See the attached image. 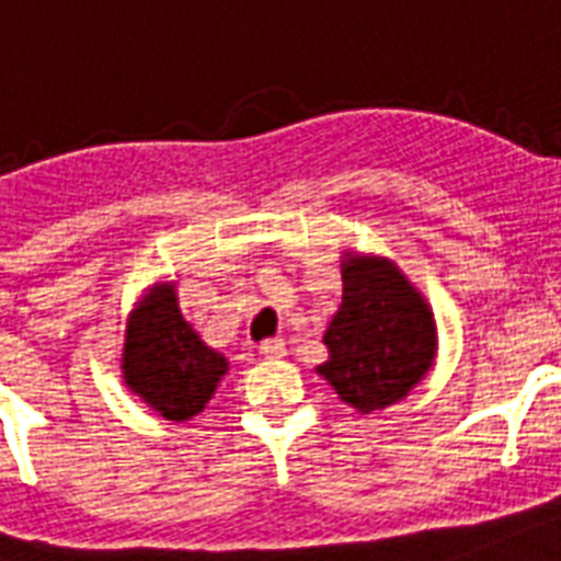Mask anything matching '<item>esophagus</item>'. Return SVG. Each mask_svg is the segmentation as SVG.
<instances>
[{
  "label": "esophagus",
  "mask_w": 561,
  "mask_h": 561,
  "mask_svg": "<svg viewBox=\"0 0 561 561\" xmlns=\"http://www.w3.org/2000/svg\"><path fill=\"white\" fill-rule=\"evenodd\" d=\"M259 354L267 359H276V357H285V340L279 336H273V340H265V343L259 345Z\"/></svg>",
  "instance_id": "obj_1"
}]
</instances>
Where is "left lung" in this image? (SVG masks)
<instances>
[{
    "instance_id": "left-lung-1",
    "label": "left lung",
    "mask_w": 561,
    "mask_h": 561,
    "mask_svg": "<svg viewBox=\"0 0 561 561\" xmlns=\"http://www.w3.org/2000/svg\"><path fill=\"white\" fill-rule=\"evenodd\" d=\"M328 359L317 366L343 403L371 414L421 383L438 352L430 302L380 256H343V302L322 336Z\"/></svg>"
}]
</instances>
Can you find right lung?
Listing matches in <instances>:
<instances>
[{"label":"right lung","mask_w":561,"mask_h":561,"mask_svg":"<svg viewBox=\"0 0 561 561\" xmlns=\"http://www.w3.org/2000/svg\"><path fill=\"white\" fill-rule=\"evenodd\" d=\"M227 357L181 317L175 285H154L131 311L123 343V380L167 421H190L216 394Z\"/></svg>","instance_id":"1"}]
</instances>
